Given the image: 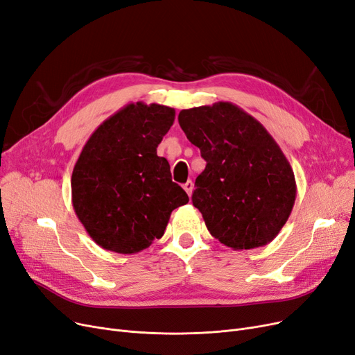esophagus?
Returning a JSON list of instances; mask_svg holds the SVG:
<instances>
[{"mask_svg": "<svg viewBox=\"0 0 355 355\" xmlns=\"http://www.w3.org/2000/svg\"><path fill=\"white\" fill-rule=\"evenodd\" d=\"M193 187H194V184H193V181H190V180H189V181L182 186V189L186 190V193H187L189 196H191V193H193Z\"/></svg>", "mask_w": 355, "mask_h": 355, "instance_id": "obj_1", "label": "esophagus"}]
</instances>
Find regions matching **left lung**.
<instances>
[{"label":"left lung","instance_id":"8db88e82","mask_svg":"<svg viewBox=\"0 0 355 355\" xmlns=\"http://www.w3.org/2000/svg\"><path fill=\"white\" fill-rule=\"evenodd\" d=\"M178 123L206 161L191 198L210 235L232 250L270 243L286 225L297 189L272 136L229 101L181 110Z\"/></svg>","mask_w":355,"mask_h":355}]
</instances>
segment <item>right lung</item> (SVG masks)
Masks as SVG:
<instances>
[{"mask_svg": "<svg viewBox=\"0 0 355 355\" xmlns=\"http://www.w3.org/2000/svg\"><path fill=\"white\" fill-rule=\"evenodd\" d=\"M175 110L157 103H130L104 120L76 161L72 206L87 234L101 248L136 254L159 239L171 211L189 196L157 155Z\"/></svg>", "mask_w": 355, "mask_h": 355, "instance_id": "right-lung-1", "label": "right lung"}]
</instances>
